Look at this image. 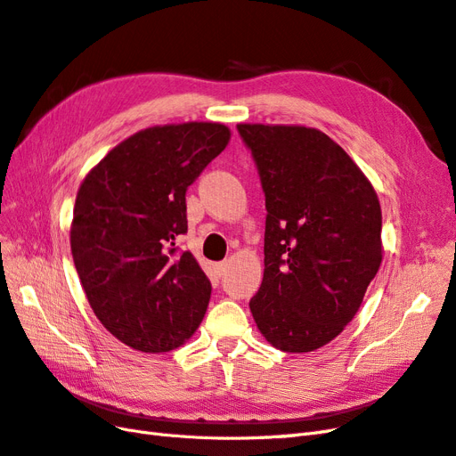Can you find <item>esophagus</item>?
<instances>
[{
    "instance_id": "obj_1",
    "label": "esophagus",
    "mask_w": 456,
    "mask_h": 456,
    "mask_svg": "<svg viewBox=\"0 0 456 456\" xmlns=\"http://www.w3.org/2000/svg\"><path fill=\"white\" fill-rule=\"evenodd\" d=\"M215 272H216L218 278H220V275H224V272H226V262H218V265H215Z\"/></svg>"
}]
</instances>
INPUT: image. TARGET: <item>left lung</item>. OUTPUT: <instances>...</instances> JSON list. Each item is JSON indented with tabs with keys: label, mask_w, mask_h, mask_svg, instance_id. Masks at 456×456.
<instances>
[{
	"label": "left lung",
	"mask_w": 456,
	"mask_h": 456,
	"mask_svg": "<svg viewBox=\"0 0 456 456\" xmlns=\"http://www.w3.org/2000/svg\"><path fill=\"white\" fill-rule=\"evenodd\" d=\"M266 196L265 278L249 308L273 348L314 352L360 310L382 262L375 188L330 136L240 123Z\"/></svg>",
	"instance_id": "1"
}]
</instances>
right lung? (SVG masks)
<instances>
[{
    "mask_svg": "<svg viewBox=\"0 0 456 456\" xmlns=\"http://www.w3.org/2000/svg\"><path fill=\"white\" fill-rule=\"evenodd\" d=\"M223 123L154 126L121 141L81 183L70 226L89 306L133 350H175L196 333L211 283L190 251L186 190L230 142Z\"/></svg>",
    "mask_w": 456,
    "mask_h": 456,
    "instance_id": "obj_1",
    "label": "right lung"
}]
</instances>
